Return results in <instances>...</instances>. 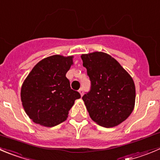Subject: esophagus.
I'll list each match as a JSON object with an SVG mask.
<instances>
[{"label": "esophagus", "instance_id": "1", "mask_svg": "<svg viewBox=\"0 0 160 160\" xmlns=\"http://www.w3.org/2000/svg\"><path fill=\"white\" fill-rule=\"evenodd\" d=\"M78 92H79V93H80V95H81V97H82V96H83V89H82V88L79 89Z\"/></svg>", "mask_w": 160, "mask_h": 160}]
</instances>
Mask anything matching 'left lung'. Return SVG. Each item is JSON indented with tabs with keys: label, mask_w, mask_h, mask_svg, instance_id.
<instances>
[{
	"label": "left lung",
	"mask_w": 160,
	"mask_h": 160,
	"mask_svg": "<svg viewBox=\"0 0 160 160\" xmlns=\"http://www.w3.org/2000/svg\"><path fill=\"white\" fill-rule=\"evenodd\" d=\"M91 89L82 97L89 116L101 127H116L127 119L135 105L133 78L120 63L103 52L82 54Z\"/></svg>",
	"instance_id": "1"
}]
</instances>
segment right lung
Here are the masks:
<instances>
[{
    "mask_svg": "<svg viewBox=\"0 0 160 160\" xmlns=\"http://www.w3.org/2000/svg\"><path fill=\"white\" fill-rule=\"evenodd\" d=\"M73 56L53 55L33 67L21 87L24 111L33 122L52 127L64 122L74 101L81 97L71 89L66 74Z\"/></svg>",
    "mask_w": 160,
    "mask_h": 160,
    "instance_id": "add662e5",
    "label": "right lung"
}]
</instances>
